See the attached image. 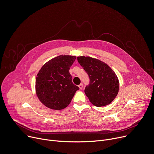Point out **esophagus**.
<instances>
[{"label": "esophagus", "instance_id": "obj_1", "mask_svg": "<svg viewBox=\"0 0 154 154\" xmlns=\"http://www.w3.org/2000/svg\"><path fill=\"white\" fill-rule=\"evenodd\" d=\"M79 87L80 89H82V87H83V84H82V83H81V84H80L79 85Z\"/></svg>", "mask_w": 154, "mask_h": 154}]
</instances>
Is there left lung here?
I'll return each instance as SVG.
<instances>
[{
  "instance_id": "left-lung-1",
  "label": "left lung",
  "mask_w": 154,
  "mask_h": 154,
  "mask_svg": "<svg viewBox=\"0 0 154 154\" xmlns=\"http://www.w3.org/2000/svg\"><path fill=\"white\" fill-rule=\"evenodd\" d=\"M77 59L88 75L90 81L84 92L90 103L100 107L110 104L119 90V81L115 72L99 59L85 56Z\"/></svg>"
}]
</instances>
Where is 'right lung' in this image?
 <instances>
[{
  "label": "right lung",
  "mask_w": 154,
  "mask_h": 154,
  "mask_svg": "<svg viewBox=\"0 0 154 154\" xmlns=\"http://www.w3.org/2000/svg\"><path fill=\"white\" fill-rule=\"evenodd\" d=\"M76 56L60 55L47 62L36 80L38 97L46 107L61 110L67 107L79 88L72 82L70 67Z\"/></svg>",
  "instance_id": "add662e5"
}]
</instances>
